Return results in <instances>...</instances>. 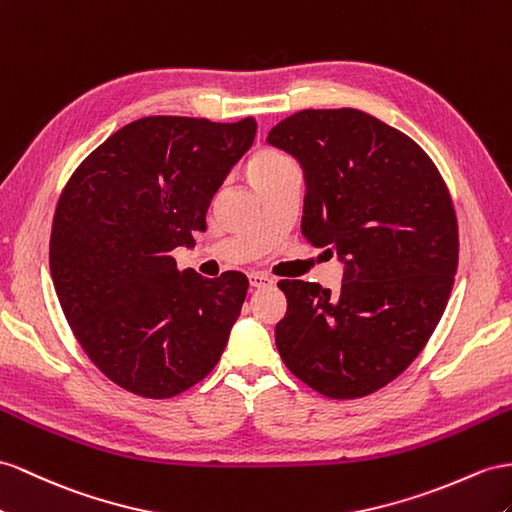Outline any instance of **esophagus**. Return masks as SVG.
Instances as JSON below:
<instances>
[{"instance_id": "1", "label": "esophagus", "mask_w": 512, "mask_h": 512, "mask_svg": "<svg viewBox=\"0 0 512 512\" xmlns=\"http://www.w3.org/2000/svg\"><path fill=\"white\" fill-rule=\"evenodd\" d=\"M248 281H251V287H266V285L274 283L272 277H268V274H261V272L248 274Z\"/></svg>"}]
</instances>
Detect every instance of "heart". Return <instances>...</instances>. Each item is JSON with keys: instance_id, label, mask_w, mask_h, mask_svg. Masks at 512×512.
Returning <instances> with one entry per match:
<instances>
[{"instance_id": "obj_1", "label": "heart", "mask_w": 512, "mask_h": 512, "mask_svg": "<svg viewBox=\"0 0 512 512\" xmlns=\"http://www.w3.org/2000/svg\"><path fill=\"white\" fill-rule=\"evenodd\" d=\"M290 166H294V162L287 155L274 149H261L251 157V162H248V177H251L255 188L259 190Z\"/></svg>"}]
</instances>
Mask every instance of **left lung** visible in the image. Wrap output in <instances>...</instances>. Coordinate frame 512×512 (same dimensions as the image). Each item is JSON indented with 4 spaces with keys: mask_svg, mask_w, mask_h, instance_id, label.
Wrapping results in <instances>:
<instances>
[{
    "mask_svg": "<svg viewBox=\"0 0 512 512\" xmlns=\"http://www.w3.org/2000/svg\"><path fill=\"white\" fill-rule=\"evenodd\" d=\"M268 142L305 170L303 235L344 261L335 294L279 281V355L326 398L370 396L409 368L448 305L458 266L448 186L415 140L361 110H300Z\"/></svg>",
    "mask_w": 512,
    "mask_h": 512,
    "instance_id": "obj_1",
    "label": "left lung"
}]
</instances>
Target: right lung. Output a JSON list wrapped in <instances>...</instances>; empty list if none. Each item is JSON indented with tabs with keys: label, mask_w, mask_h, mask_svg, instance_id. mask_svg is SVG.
I'll use <instances>...</instances> for the list:
<instances>
[{
	"label": "right lung",
	"mask_w": 512,
	"mask_h": 512,
	"mask_svg": "<svg viewBox=\"0 0 512 512\" xmlns=\"http://www.w3.org/2000/svg\"><path fill=\"white\" fill-rule=\"evenodd\" d=\"M257 123L144 116L99 144L64 186L49 240L60 307L112 383L164 400L216 368L248 290L242 272L205 279L170 251L205 231L216 190Z\"/></svg>",
	"instance_id": "1"
}]
</instances>
